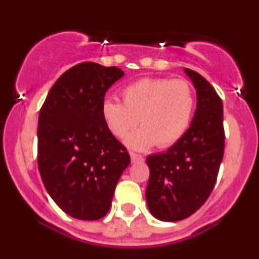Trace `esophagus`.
<instances>
[{"instance_id": "34e87169", "label": "esophagus", "mask_w": 259, "mask_h": 259, "mask_svg": "<svg viewBox=\"0 0 259 259\" xmlns=\"http://www.w3.org/2000/svg\"><path fill=\"white\" fill-rule=\"evenodd\" d=\"M130 157H132V162H133V163H140V162H144V157H142L141 154H138V153L130 152Z\"/></svg>"}]
</instances>
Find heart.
I'll return each instance as SVG.
<instances>
[{
    "label": "heart",
    "instance_id": "1",
    "mask_svg": "<svg viewBox=\"0 0 259 259\" xmlns=\"http://www.w3.org/2000/svg\"><path fill=\"white\" fill-rule=\"evenodd\" d=\"M123 102L106 99L101 113L107 127L118 139H124L139 124L142 127L130 134L126 145L146 150L156 145L167 148L187 132L196 107L192 86L185 80L144 78L121 90Z\"/></svg>",
    "mask_w": 259,
    "mask_h": 259
}]
</instances>
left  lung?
<instances>
[{
    "label": "left lung",
    "instance_id": "obj_1",
    "mask_svg": "<svg viewBox=\"0 0 259 259\" xmlns=\"http://www.w3.org/2000/svg\"><path fill=\"white\" fill-rule=\"evenodd\" d=\"M197 94L190 127L165 152L146 158V202L154 218L178 222L194 214L215 185L224 154L223 102L201 74L185 68Z\"/></svg>",
    "mask_w": 259,
    "mask_h": 259
}]
</instances>
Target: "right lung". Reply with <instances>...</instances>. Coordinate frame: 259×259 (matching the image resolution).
<instances>
[{
	"label": "right lung",
	"mask_w": 259,
	"mask_h": 259,
	"mask_svg": "<svg viewBox=\"0 0 259 259\" xmlns=\"http://www.w3.org/2000/svg\"><path fill=\"white\" fill-rule=\"evenodd\" d=\"M124 75L117 67L84 62L59 76L38 114L37 165L49 195L63 212L81 221L107 214L126 148L101 113L107 90Z\"/></svg>",
	"instance_id": "add662e5"
}]
</instances>
